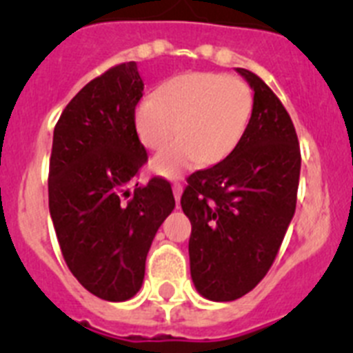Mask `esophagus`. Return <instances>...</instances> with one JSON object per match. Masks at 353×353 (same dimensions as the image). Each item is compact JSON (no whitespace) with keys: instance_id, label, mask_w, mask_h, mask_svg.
<instances>
[{"instance_id":"1","label":"esophagus","mask_w":353,"mask_h":353,"mask_svg":"<svg viewBox=\"0 0 353 353\" xmlns=\"http://www.w3.org/2000/svg\"><path fill=\"white\" fill-rule=\"evenodd\" d=\"M182 191H183V187L180 185V183H173V194H174V199H176V203H180V196H182Z\"/></svg>"}]
</instances>
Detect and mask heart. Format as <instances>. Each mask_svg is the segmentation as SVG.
Masks as SVG:
<instances>
[{"instance_id": "b5f03b06", "label": "heart", "mask_w": 353, "mask_h": 353, "mask_svg": "<svg viewBox=\"0 0 353 353\" xmlns=\"http://www.w3.org/2000/svg\"><path fill=\"white\" fill-rule=\"evenodd\" d=\"M252 92L240 77L187 72L168 81L155 99L139 102L136 132L148 148H161L176 130L182 136L152 159L155 173L174 179L201 162L226 159L244 138Z\"/></svg>"}]
</instances>
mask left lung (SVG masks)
<instances>
[{
    "label": "left lung",
    "instance_id": "obj_1",
    "mask_svg": "<svg viewBox=\"0 0 353 353\" xmlns=\"http://www.w3.org/2000/svg\"><path fill=\"white\" fill-rule=\"evenodd\" d=\"M254 92L244 138L224 161L192 173L182 210L192 226L191 277L199 295L230 302L269 272L295 214L301 148L276 93L236 68Z\"/></svg>",
    "mask_w": 353,
    "mask_h": 353
}]
</instances>
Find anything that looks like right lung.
I'll use <instances>...</instances> for the list:
<instances>
[{
	"label": "right lung",
	"instance_id": "obj_1",
	"mask_svg": "<svg viewBox=\"0 0 353 353\" xmlns=\"http://www.w3.org/2000/svg\"><path fill=\"white\" fill-rule=\"evenodd\" d=\"M143 88L136 61L109 68L68 102L52 136L49 214L61 254L109 302L139 292L152 240L174 208L170 182L136 183L146 162L134 123Z\"/></svg>",
	"mask_w": 353,
	"mask_h": 353
}]
</instances>
